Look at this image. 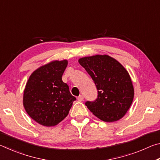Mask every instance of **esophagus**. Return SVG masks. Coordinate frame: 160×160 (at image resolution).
<instances>
[{
  "mask_svg": "<svg viewBox=\"0 0 160 160\" xmlns=\"http://www.w3.org/2000/svg\"><path fill=\"white\" fill-rule=\"evenodd\" d=\"M83 99H84V97L82 96V95H80V96H78V100L79 102H82V101H83Z\"/></svg>",
  "mask_w": 160,
  "mask_h": 160,
  "instance_id": "esophagus-1",
  "label": "esophagus"
}]
</instances>
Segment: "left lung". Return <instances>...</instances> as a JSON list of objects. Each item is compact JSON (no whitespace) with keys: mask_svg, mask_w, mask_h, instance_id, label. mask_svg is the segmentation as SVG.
I'll return each mask as SVG.
<instances>
[{"mask_svg":"<svg viewBox=\"0 0 160 160\" xmlns=\"http://www.w3.org/2000/svg\"><path fill=\"white\" fill-rule=\"evenodd\" d=\"M78 62L90 75L98 92L95 101L85 103L90 112L105 122L123 118L134 97L133 85L126 69L108 55L87 56Z\"/></svg>","mask_w":160,"mask_h":160,"instance_id":"left-lung-1","label":"left lung"}]
</instances>
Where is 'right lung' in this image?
I'll list each match as a JSON object with an SVG mask.
<instances>
[{
	"instance_id": "obj_1",
	"label": "right lung",
	"mask_w": 160,
	"mask_h": 160,
	"mask_svg": "<svg viewBox=\"0 0 160 160\" xmlns=\"http://www.w3.org/2000/svg\"><path fill=\"white\" fill-rule=\"evenodd\" d=\"M68 61H53L35 70L29 76L23 94L28 114L38 123L53 126L68 114L76 98L62 80Z\"/></svg>"
}]
</instances>
